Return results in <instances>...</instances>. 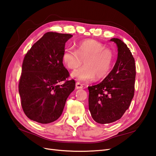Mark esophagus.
Listing matches in <instances>:
<instances>
[{
  "instance_id": "1",
  "label": "esophagus",
  "mask_w": 156,
  "mask_h": 156,
  "mask_svg": "<svg viewBox=\"0 0 156 156\" xmlns=\"http://www.w3.org/2000/svg\"><path fill=\"white\" fill-rule=\"evenodd\" d=\"M76 85V88H77V89H82L83 87V85L81 84L79 82L76 83V85Z\"/></svg>"
}]
</instances>
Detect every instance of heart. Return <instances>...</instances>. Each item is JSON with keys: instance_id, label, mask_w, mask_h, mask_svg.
I'll return each mask as SVG.
<instances>
[{"instance_id": "1", "label": "heart", "mask_w": 156, "mask_h": 156, "mask_svg": "<svg viewBox=\"0 0 156 156\" xmlns=\"http://www.w3.org/2000/svg\"><path fill=\"white\" fill-rule=\"evenodd\" d=\"M114 56L112 50L95 40H85L76 44V48H66L62 60L68 69L75 70L83 64L85 66L74 71L72 77L80 82L87 83L96 77H106L112 68Z\"/></svg>"}]
</instances>
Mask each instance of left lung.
I'll return each instance as SVG.
<instances>
[{"instance_id": "obj_1", "label": "left lung", "mask_w": 156, "mask_h": 156, "mask_svg": "<svg viewBox=\"0 0 156 156\" xmlns=\"http://www.w3.org/2000/svg\"><path fill=\"white\" fill-rule=\"evenodd\" d=\"M110 41L118 46V58L113 69L99 84L88 87L89 110L98 123L119 120L129 108L135 93V59L126 44L118 38Z\"/></svg>"}]
</instances>
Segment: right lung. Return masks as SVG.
<instances>
[{
	"mask_svg": "<svg viewBox=\"0 0 156 156\" xmlns=\"http://www.w3.org/2000/svg\"><path fill=\"white\" fill-rule=\"evenodd\" d=\"M71 34L47 32L25 55L19 82L21 104L28 118L42 124L52 122L61 116L66 100L75 90V81L62 55ZM64 81L62 85L57 83Z\"/></svg>",
	"mask_w": 156,
	"mask_h": 156,
	"instance_id": "add662e5",
	"label": "right lung"
}]
</instances>
